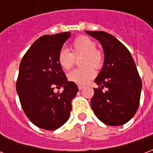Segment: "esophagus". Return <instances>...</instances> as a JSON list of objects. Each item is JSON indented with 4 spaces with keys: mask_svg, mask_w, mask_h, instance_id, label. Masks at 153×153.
Listing matches in <instances>:
<instances>
[{
    "mask_svg": "<svg viewBox=\"0 0 153 153\" xmlns=\"http://www.w3.org/2000/svg\"><path fill=\"white\" fill-rule=\"evenodd\" d=\"M78 88H79V90H82L83 88H84V87L82 86V85H79V86H78Z\"/></svg>",
    "mask_w": 153,
    "mask_h": 153,
    "instance_id": "1",
    "label": "esophagus"
}]
</instances>
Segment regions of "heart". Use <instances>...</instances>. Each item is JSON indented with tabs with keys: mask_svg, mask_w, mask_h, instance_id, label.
<instances>
[{
	"mask_svg": "<svg viewBox=\"0 0 153 153\" xmlns=\"http://www.w3.org/2000/svg\"><path fill=\"white\" fill-rule=\"evenodd\" d=\"M96 43L87 36H80L71 44V52L65 48H61L57 55V61L64 70L73 66L75 58H80L81 68L74 69L68 74V79L74 83L83 85L94 78L96 72L93 66L100 69L104 62L103 54L96 48Z\"/></svg>",
	"mask_w": 153,
	"mask_h": 153,
	"instance_id": "obj_1",
	"label": "heart"
}]
</instances>
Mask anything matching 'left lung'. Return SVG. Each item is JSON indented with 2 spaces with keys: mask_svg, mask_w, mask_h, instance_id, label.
<instances>
[{
  "mask_svg": "<svg viewBox=\"0 0 153 153\" xmlns=\"http://www.w3.org/2000/svg\"><path fill=\"white\" fill-rule=\"evenodd\" d=\"M102 44L104 64L95 79L98 85L91 99L93 112L104 124L127 123L139 106L142 80L129 51L118 39L102 31H85ZM103 88H106L105 92Z\"/></svg>",
  "mask_w": 153,
  "mask_h": 153,
  "instance_id": "8db88e82",
  "label": "left lung"
}]
</instances>
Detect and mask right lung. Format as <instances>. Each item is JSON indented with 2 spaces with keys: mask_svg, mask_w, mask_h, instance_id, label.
Returning a JSON list of instances; mask_svg holds the SVG:
<instances>
[{
  "mask_svg": "<svg viewBox=\"0 0 153 153\" xmlns=\"http://www.w3.org/2000/svg\"><path fill=\"white\" fill-rule=\"evenodd\" d=\"M70 32L44 35L33 43L19 65L16 91L25 115L38 128L56 130L69 120L71 101L79 91L67 81L57 55ZM64 88L55 93V88Z\"/></svg>",
  "mask_w": 153,
  "mask_h": 153,
  "instance_id": "add662e5",
  "label": "right lung"
}]
</instances>
